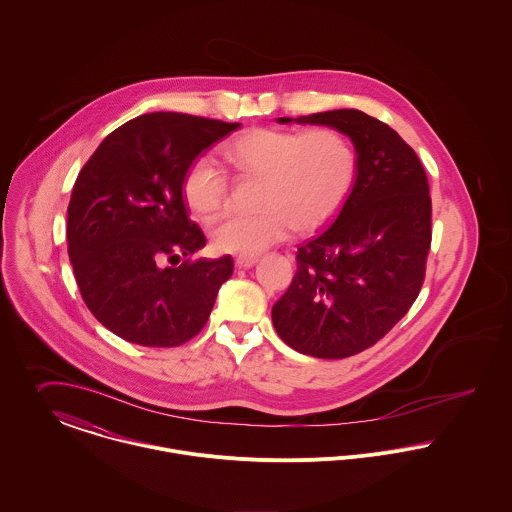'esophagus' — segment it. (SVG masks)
Instances as JSON below:
<instances>
[{
	"label": "esophagus",
	"instance_id": "esophagus-1",
	"mask_svg": "<svg viewBox=\"0 0 512 512\" xmlns=\"http://www.w3.org/2000/svg\"><path fill=\"white\" fill-rule=\"evenodd\" d=\"M257 261H259L257 255H237V257H235V267H237V269H249V267H253Z\"/></svg>",
	"mask_w": 512,
	"mask_h": 512
}]
</instances>
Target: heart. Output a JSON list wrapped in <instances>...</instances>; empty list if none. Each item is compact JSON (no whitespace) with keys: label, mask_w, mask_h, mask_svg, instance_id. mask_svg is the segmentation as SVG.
Returning a JSON list of instances; mask_svg holds the SVG:
<instances>
[{"label":"heart","mask_w":512,"mask_h":512,"mask_svg":"<svg viewBox=\"0 0 512 512\" xmlns=\"http://www.w3.org/2000/svg\"><path fill=\"white\" fill-rule=\"evenodd\" d=\"M224 161L239 178H259L253 214H226L210 226L220 253L259 255L294 229L324 228L345 204L357 174L351 141L332 127L286 131L253 127L224 149ZM186 208L208 218L228 200V176L210 157L190 163L182 178Z\"/></svg>","instance_id":"obj_1"}]
</instances>
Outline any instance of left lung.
<instances>
[{"label": "left lung", "mask_w": 512, "mask_h": 512, "mask_svg": "<svg viewBox=\"0 0 512 512\" xmlns=\"http://www.w3.org/2000/svg\"><path fill=\"white\" fill-rule=\"evenodd\" d=\"M347 135L357 176L336 222L298 247L273 326L298 353L343 359L381 340L424 283L432 200L420 159L387 123L359 110L279 117Z\"/></svg>", "instance_id": "1"}]
</instances>
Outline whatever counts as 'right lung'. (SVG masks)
<instances>
[{
    "mask_svg": "<svg viewBox=\"0 0 512 512\" xmlns=\"http://www.w3.org/2000/svg\"><path fill=\"white\" fill-rule=\"evenodd\" d=\"M237 127L174 112L139 115L82 167L68 204V257L88 310L115 336L176 347L208 322L233 261H190L206 237L180 188L190 163ZM180 258V268L164 265Z\"/></svg>",
    "mask_w": 512,
    "mask_h": 512,
    "instance_id": "add662e5",
    "label": "right lung"
}]
</instances>
